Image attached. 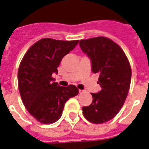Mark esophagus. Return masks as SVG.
Instances as JSON below:
<instances>
[{
    "mask_svg": "<svg viewBox=\"0 0 149 149\" xmlns=\"http://www.w3.org/2000/svg\"><path fill=\"white\" fill-rule=\"evenodd\" d=\"M84 92H85V90H83V89H79V93L80 94L83 93Z\"/></svg>",
    "mask_w": 149,
    "mask_h": 149,
    "instance_id": "1",
    "label": "esophagus"
}]
</instances>
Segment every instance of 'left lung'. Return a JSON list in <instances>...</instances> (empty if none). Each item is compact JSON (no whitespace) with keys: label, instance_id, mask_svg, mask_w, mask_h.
I'll use <instances>...</instances> for the list:
<instances>
[{"label":"left lung","instance_id":"8db88e82","mask_svg":"<svg viewBox=\"0 0 149 149\" xmlns=\"http://www.w3.org/2000/svg\"><path fill=\"white\" fill-rule=\"evenodd\" d=\"M79 46L91 60L92 72L100 74L97 83L102 88L91 93L93 102L83 107V116L90 123L102 124L114 118L126 100L131 83L130 64L122 48L107 37L81 40Z\"/></svg>","mask_w":149,"mask_h":149}]
</instances>
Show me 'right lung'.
<instances>
[{"label": "right lung", "mask_w": 149, "mask_h": 149, "mask_svg": "<svg viewBox=\"0 0 149 149\" xmlns=\"http://www.w3.org/2000/svg\"><path fill=\"white\" fill-rule=\"evenodd\" d=\"M79 40L64 41L51 38L40 40L30 47L18 69V88L23 103L30 114L43 124L59 119L66 101L79 93L74 85L60 86L52 74L64 56L77 45Z\"/></svg>", "instance_id": "obj_1"}]
</instances>
